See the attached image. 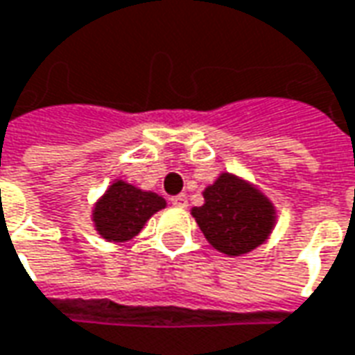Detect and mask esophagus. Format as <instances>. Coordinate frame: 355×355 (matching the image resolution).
<instances>
[{"instance_id":"obj_1","label":"esophagus","mask_w":355,"mask_h":355,"mask_svg":"<svg viewBox=\"0 0 355 355\" xmlns=\"http://www.w3.org/2000/svg\"><path fill=\"white\" fill-rule=\"evenodd\" d=\"M171 203H173L175 207H186V205H188V200H186L184 194H178L171 198Z\"/></svg>"}]
</instances>
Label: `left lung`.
<instances>
[{
    "label": "left lung",
    "instance_id": "8db88e82",
    "mask_svg": "<svg viewBox=\"0 0 355 355\" xmlns=\"http://www.w3.org/2000/svg\"><path fill=\"white\" fill-rule=\"evenodd\" d=\"M202 194L203 205L190 213L217 252L240 257L269 240L277 225V207L259 186L223 171Z\"/></svg>",
    "mask_w": 355,
    "mask_h": 355
}]
</instances>
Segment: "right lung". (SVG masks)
<instances>
[{"label": "right lung", "instance_id": "1", "mask_svg": "<svg viewBox=\"0 0 355 355\" xmlns=\"http://www.w3.org/2000/svg\"><path fill=\"white\" fill-rule=\"evenodd\" d=\"M167 207L165 198L152 190L115 178L92 207V225L103 240L123 244L140 234L146 223Z\"/></svg>", "mask_w": 355, "mask_h": 355}]
</instances>
